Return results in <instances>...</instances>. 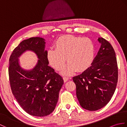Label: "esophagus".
Masks as SVG:
<instances>
[{
  "label": "esophagus",
  "mask_w": 127,
  "mask_h": 127,
  "mask_svg": "<svg viewBox=\"0 0 127 127\" xmlns=\"http://www.w3.org/2000/svg\"><path fill=\"white\" fill-rule=\"evenodd\" d=\"M69 79V78L68 77H63V80L64 82H67V81H68V80Z\"/></svg>",
  "instance_id": "esophagus-1"
}]
</instances>
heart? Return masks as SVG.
<instances>
[{
  "instance_id": "obj_1",
  "label": "heart",
  "mask_w": 127,
  "mask_h": 127,
  "mask_svg": "<svg viewBox=\"0 0 127 127\" xmlns=\"http://www.w3.org/2000/svg\"><path fill=\"white\" fill-rule=\"evenodd\" d=\"M55 46V49L47 51V60L54 69L58 70L65 63L66 58L68 63L61 70L63 75H71L76 71H84L93 61L95 48L88 37L66 35L59 37Z\"/></svg>"
}]
</instances>
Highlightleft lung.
<instances>
[{
    "label": "left lung",
    "instance_id": "8db88e82",
    "mask_svg": "<svg viewBox=\"0 0 127 127\" xmlns=\"http://www.w3.org/2000/svg\"><path fill=\"white\" fill-rule=\"evenodd\" d=\"M98 40L101 46L91 66L72 78L80 104L89 111H96L108 103L118 81L117 59L114 48L102 37H99Z\"/></svg>",
    "mask_w": 127,
    "mask_h": 127
}]
</instances>
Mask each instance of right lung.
Masks as SVG:
<instances>
[{"label": "right lung", "mask_w": 127, "mask_h": 127, "mask_svg": "<svg viewBox=\"0 0 127 127\" xmlns=\"http://www.w3.org/2000/svg\"><path fill=\"white\" fill-rule=\"evenodd\" d=\"M45 40L33 37L25 40L16 47L9 59V75L13 95L29 115L44 117L55 110L59 92L64 83L62 77L48 66ZM27 50L33 51L39 59L31 70L23 69L19 58Z\"/></svg>", "instance_id": "right-lung-1"}]
</instances>
